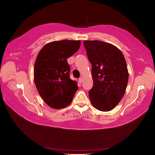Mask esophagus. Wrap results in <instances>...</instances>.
Wrapping results in <instances>:
<instances>
[{
    "mask_svg": "<svg viewBox=\"0 0 155 155\" xmlns=\"http://www.w3.org/2000/svg\"><path fill=\"white\" fill-rule=\"evenodd\" d=\"M79 83H80L83 82V78L80 77V78H79Z\"/></svg>",
    "mask_w": 155,
    "mask_h": 155,
    "instance_id": "obj_1",
    "label": "esophagus"
}]
</instances>
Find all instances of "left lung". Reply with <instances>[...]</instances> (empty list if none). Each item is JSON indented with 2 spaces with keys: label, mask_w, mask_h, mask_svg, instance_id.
Returning a JSON list of instances; mask_svg holds the SVG:
<instances>
[{
  "label": "left lung",
  "mask_w": 155,
  "mask_h": 155,
  "mask_svg": "<svg viewBox=\"0 0 155 155\" xmlns=\"http://www.w3.org/2000/svg\"><path fill=\"white\" fill-rule=\"evenodd\" d=\"M83 45L92 64L93 87L88 91L92 105L109 111L122 99L129 74L124 56L115 46L100 41H85Z\"/></svg>",
  "instance_id": "8db88e82"
}]
</instances>
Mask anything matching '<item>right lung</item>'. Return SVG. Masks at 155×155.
Wrapping results in <instances>:
<instances>
[{"mask_svg":"<svg viewBox=\"0 0 155 155\" xmlns=\"http://www.w3.org/2000/svg\"><path fill=\"white\" fill-rule=\"evenodd\" d=\"M80 41L62 40L46 44L37 56L34 81L40 96L48 106L63 109L72 102L77 83L70 78L67 59L79 49Z\"/></svg>","mask_w":155,"mask_h":155,"instance_id":"obj_1","label":"right lung"}]
</instances>
